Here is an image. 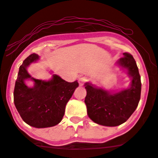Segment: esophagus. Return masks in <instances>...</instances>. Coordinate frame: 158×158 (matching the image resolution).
<instances>
[{
    "mask_svg": "<svg viewBox=\"0 0 158 158\" xmlns=\"http://www.w3.org/2000/svg\"><path fill=\"white\" fill-rule=\"evenodd\" d=\"M89 81V79L86 77H81L79 79V85H84L85 83L87 82V81Z\"/></svg>",
    "mask_w": 158,
    "mask_h": 158,
    "instance_id": "34e87169",
    "label": "esophagus"
}]
</instances>
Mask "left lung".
Wrapping results in <instances>:
<instances>
[{"label": "left lung", "instance_id": "8db88e82", "mask_svg": "<svg viewBox=\"0 0 158 158\" xmlns=\"http://www.w3.org/2000/svg\"><path fill=\"white\" fill-rule=\"evenodd\" d=\"M124 56L118 64L127 68L132 77L130 89L115 94H110L102 89L95 88L87 83L85 88L87 96L85 102L87 114L93 121L107 127L118 126L128 120L138 107L140 98L141 81L135 60L129 53H123Z\"/></svg>", "mask_w": 158, "mask_h": 158}]
</instances>
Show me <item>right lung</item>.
<instances>
[{
	"label": "right lung",
	"instance_id": "right-lung-1",
	"mask_svg": "<svg viewBox=\"0 0 158 158\" xmlns=\"http://www.w3.org/2000/svg\"><path fill=\"white\" fill-rule=\"evenodd\" d=\"M38 58L37 54H31L20 66L15 85L14 102L25 122L37 128H45L54 127L62 121L66 104L79 83L77 81L68 82L54 75L48 81L33 79L35 87H28L24 80L31 76L26 67Z\"/></svg>",
	"mask_w": 158,
	"mask_h": 158
}]
</instances>
